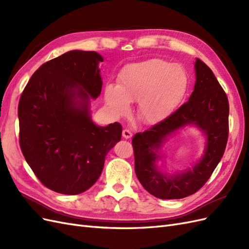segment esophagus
Returning <instances> with one entry per match:
<instances>
[{
  "instance_id": "34e87169",
  "label": "esophagus",
  "mask_w": 249,
  "mask_h": 249,
  "mask_svg": "<svg viewBox=\"0 0 249 249\" xmlns=\"http://www.w3.org/2000/svg\"><path fill=\"white\" fill-rule=\"evenodd\" d=\"M132 132L130 131V130H127V129H124V131H123V137L124 138V139H130L131 137H132Z\"/></svg>"
}]
</instances>
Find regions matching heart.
I'll return each instance as SVG.
<instances>
[{"instance_id":"b5f03b06","label":"heart","mask_w":249,"mask_h":249,"mask_svg":"<svg viewBox=\"0 0 249 249\" xmlns=\"http://www.w3.org/2000/svg\"><path fill=\"white\" fill-rule=\"evenodd\" d=\"M118 84L105 88L104 99L112 115L123 116L130 103L137 102V117L146 124L166 119L182 102L190 84L184 66L162 59L125 65L118 74Z\"/></svg>"}]
</instances>
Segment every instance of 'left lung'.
Wrapping results in <instances>:
<instances>
[{"label": "left lung", "mask_w": 249, "mask_h": 249, "mask_svg": "<svg viewBox=\"0 0 249 249\" xmlns=\"http://www.w3.org/2000/svg\"><path fill=\"white\" fill-rule=\"evenodd\" d=\"M195 84L189 101L163 122L138 133L132 143L135 172L144 189L161 199H179L198 191L220 162L229 136V101L213 71L196 59ZM188 126L205 137L200 159L191 168L169 174L157 164L166 157L162 147L169 137Z\"/></svg>", "instance_id": "8db88e82"}]
</instances>
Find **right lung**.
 Wrapping results in <instances>:
<instances>
[{"instance_id": "obj_1", "label": "right lung", "mask_w": 249, "mask_h": 249, "mask_svg": "<svg viewBox=\"0 0 249 249\" xmlns=\"http://www.w3.org/2000/svg\"><path fill=\"white\" fill-rule=\"evenodd\" d=\"M103 61L96 52H66L42 64L20 96L22 155L40 182L57 193L88 190L122 139L118 123L101 126L91 118L90 103L102 91Z\"/></svg>"}]
</instances>
